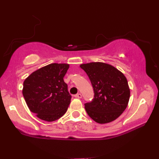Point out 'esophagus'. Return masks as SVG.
Wrapping results in <instances>:
<instances>
[{"mask_svg":"<svg viewBox=\"0 0 159 159\" xmlns=\"http://www.w3.org/2000/svg\"><path fill=\"white\" fill-rule=\"evenodd\" d=\"M75 96V98H82V95L81 93H77V94H76Z\"/></svg>","mask_w":159,"mask_h":159,"instance_id":"34e87169","label":"esophagus"}]
</instances>
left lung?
Returning a JSON list of instances; mask_svg holds the SVG:
<instances>
[{
	"instance_id": "1",
	"label": "left lung",
	"mask_w": 159,
	"mask_h": 159,
	"mask_svg": "<svg viewBox=\"0 0 159 159\" xmlns=\"http://www.w3.org/2000/svg\"><path fill=\"white\" fill-rule=\"evenodd\" d=\"M92 84L94 98L84 103L89 116L99 124L115 120L126 109L130 90L125 76L111 65L92 62L80 65Z\"/></svg>"
}]
</instances>
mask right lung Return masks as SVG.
<instances>
[{"instance_id":"add662e5","label":"right lung","mask_w":159,"mask_h":159,"mask_svg":"<svg viewBox=\"0 0 159 159\" xmlns=\"http://www.w3.org/2000/svg\"><path fill=\"white\" fill-rule=\"evenodd\" d=\"M67 64H51L32 72L23 84L28 108L40 119L53 121L66 112L71 96L64 77Z\"/></svg>"}]
</instances>
